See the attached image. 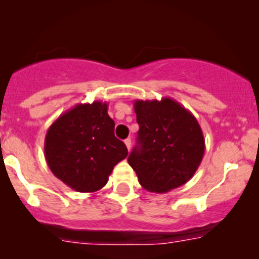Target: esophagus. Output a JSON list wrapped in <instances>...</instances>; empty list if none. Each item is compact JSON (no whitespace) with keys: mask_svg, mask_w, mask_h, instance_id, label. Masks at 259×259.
I'll return each instance as SVG.
<instances>
[{"mask_svg":"<svg viewBox=\"0 0 259 259\" xmlns=\"http://www.w3.org/2000/svg\"><path fill=\"white\" fill-rule=\"evenodd\" d=\"M124 144H125V146L127 148V151H130V148H132V140L130 139H126L125 141H124Z\"/></svg>","mask_w":259,"mask_h":259,"instance_id":"obj_1","label":"esophagus"}]
</instances>
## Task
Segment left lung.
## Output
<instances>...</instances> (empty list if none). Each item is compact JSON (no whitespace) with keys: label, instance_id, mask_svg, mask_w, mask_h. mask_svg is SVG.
Returning <instances> with one entry per match:
<instances>
[{"label":"left lung","instance_id":"obj_1","mask_svg":"<svg viewBox=\"0 0 259 259\" xmlns=\"http://www.w3.org/2000/svg\"><path fill=\"white\" fill-rule=\"evenodd\" d=\"M139 138L127 162L140 185L150 192L165 194L194 177L204 154V138L198 121L179 102L134 101Z\"/></svg>","mask_w":259,"mask_h":259}]
</instances>
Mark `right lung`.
<instances>
[{
    "label": "right lung",
    "instance_id": "obj_1",
    "mask_svg": "<svg viewBox=\"0 0 259 259\" xmlns=\"http://www.w3.org/2000/svg\"><path fill=\"white\" fill-rule=\"evenodd\" d=\"M108 103H78L51 124L45 138V158L56 178L78 192H95L113 168L126 158L123 141L114 136Z\"/></svg>",
    "mask_w": 259,
    "mask_h": 259
}]
</instances>
